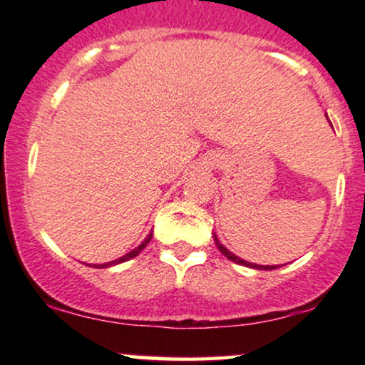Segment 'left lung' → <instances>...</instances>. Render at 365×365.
I'll list each match as a JSON object with an SVG mask.
<instances>
[{
    "label": "left lung",
    "instance_id": "left-lung-1",
    "mask_svg": "<svg viewBox=\"0 0 365 365\" xmlns=\"http://www.w3.org/2000/svg\"><path fill=\"white\" fill-rule=\"evenodd\" d=\"M215 242H216V247L217 249H220V252L225 255L226 259H230V261H233V262H237V264H242V266H247V267H252V269H264V271H269V269H276V267L278 266H262V264H254V262H249V261H244V259H240L238 257V255H235L233 252H230L228 249H226V247L221 244L220 240H217V237H216V233L215 235Z\"/></svg>",
    "mask_w": 365,
    "mask_h": 365
}]
</instances>
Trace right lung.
I'll list each match as a JSON object with an SVG mask.
<instances>
[{
    "label": "right lung",
    "mask_w": 365,
    "mask_h": 365,
    "mask_svg": "<svg viewBox=\"0 0 365 365\" xmlns=\"http://www.w3.org/2000/svg\"><path fill=\"white\" fill-rule=\"evenodd\" d=\"M150 238H153V232H149V235L144 238V240H142V244L139 245V247H135V249L133 250H130L128 254H125V255H121L120 259H115V261H111V262H104V264H94V267H98V269H101V267H110V266H116V264H121V262H125V261H130V259H133L135 257V255H139L142 250H144V247L149 244L150 242Z\"/></svg>",
    "instance_id": "obj_1"
}]
</instances>
